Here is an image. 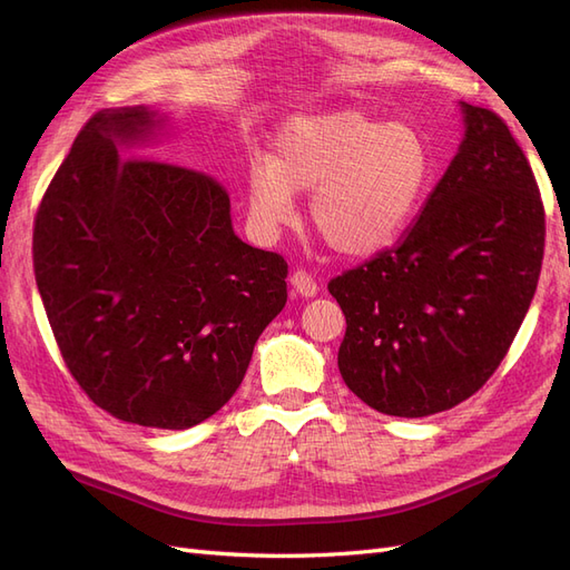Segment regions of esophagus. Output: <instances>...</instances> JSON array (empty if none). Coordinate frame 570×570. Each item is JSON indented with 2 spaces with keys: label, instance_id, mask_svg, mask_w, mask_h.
<instances>
[{
  "label": "esophagus",
  "instance_id": "34e87169",
  "mask_svg": "<svg viewBox=\"0 0 570 570\" xmlns=\"http://www.w3.org/2000/svg\"><path fill=\"white\" fill-rule=\"evenodd\" d=\"M289 283H292V287H295V292H299L302 297H314L316 292H318L316 278L308 271H304V268H297L295 273H292Z\"/></svg>",
  "mask_w": 570,
  "mask_h": 570
}]
</instances>
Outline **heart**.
<instances>
[{"mask_svg":"<svg viewBox=\"0 0 570 570\" xmlns=\"http://www.w3.org/2000/svg\"><path fill=\"white\" fill-rule=\"evenodd\" d=\"M428 170L425 142L409 126L358 111L297 118L278 135L271 161L247 170L249 216L273 233L292 220V195L312 193L308 212L325 245L364 256L402 230Z\"/></svg>","mask_w":570,"mask_h":570,"instance_id":"1","label":"heart"}]
</instances>
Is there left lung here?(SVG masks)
<instances>
[{
    "label": "left lung",
    "instance_id": "left-lung-1",
    "mask_svg": "<svg viewBox=\"0 0 570 570\" xmlns=\"http://www.w3.org/2000/svg\"><path fill=\"white\" fill-rule=\"evenodd\" d=\"M465 137L400 245L327 283L347 331L342 381L371 409L421 419L502 364L538 289L544 204L504 118L461 105Z\"/></svg>",
    "mask_w": 570,
    "mask_h": 570
}]
</instances>
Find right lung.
I'll list each match as a JSON object with an SVG mask.
<instances>
[{
	"instance_id": "obj_1",
	"label": "right lung",
	"mask_w": 570,
	"mask_h": 570,
	"mask_svg": "<svg viewBox=\"0 0 570 570\" xmlns=\"http://www.w3.org/2000/svg\"><path fill=\"white\" fill-rule=\"evenodd\" d=\"M154 126L145 107L99 111L45 189L32 268L66 368L111 416L193 428L243 383L287 302L281 254L245 245L206 170L118 157Z\"/></svg>"
}]
</instances>
